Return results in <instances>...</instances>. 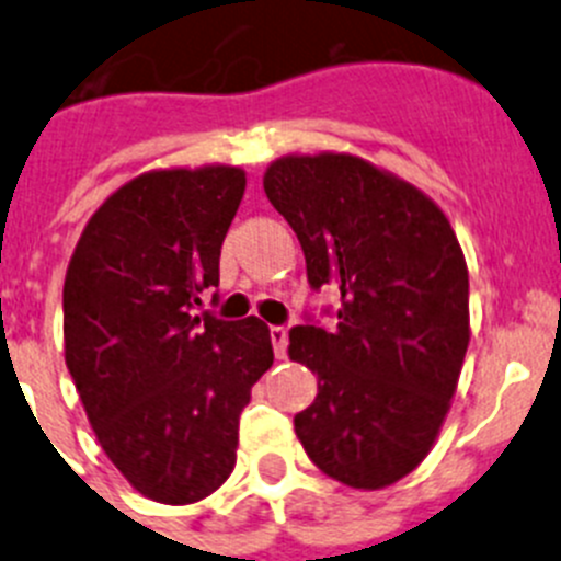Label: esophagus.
Returning a JSON list of instances; mask_svg holds the SVG:
<instances>
[{
	"mask_svg": "<svg viewBox=\"0 0 561 561\" xmlns=\"http://www.w3.org/2000/svg\"><path fill=\"white\" fill-rule=\"evenodd\" d=\"M271 343H274V354L285 359L287 354V329L285 327H271Z\"/></svg>",
	"mask_w": 561,
	"mask_h": 561,
	"instance_id": "esophagus-1",
	"label": "esophagus"
}]
</instances>
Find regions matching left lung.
I'll return each instance as SVG.
<instances>
[{
  "label": "left lung",
  "mask_w": 561,
  "mask_h": 561,
  "mask_svg": "<svg viewBox=\"0 0 561 561\" xmlns=\"http://www.w3.org/2000/svg\"><path fill=\"white\" fill-rule=\"evenodd\" d=\"M263 187L310 285L340 290L334 332L290 329V359L318 374L296 437L340 484H396L428 457L457 392L470 343L462 245L426 193L357 154H285Z\"/></svg>",
  "instance_id": "8db88e82"
}]
</instances>
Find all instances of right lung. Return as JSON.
Here are the masks:
<instances>
[{"instance_id":"obj_1","label":"right lung","mask_w":561,"mask_h":561,"mask_svg":"<svg viewBox=\"0 0 561 561\" xmlns=\"http://www.w3.org/2000/svg\"><path fill=\"white\" fill-rule=\"evenodd\" d=\"M243 191L238 165L146 171L104 198L66 271L68 374L110 462L157 504L229 479L240 412L274 365L260 318L196 316Z\"/></svg>"}]
</instances>
